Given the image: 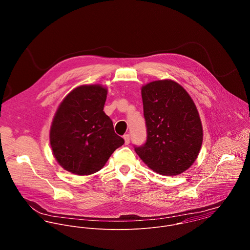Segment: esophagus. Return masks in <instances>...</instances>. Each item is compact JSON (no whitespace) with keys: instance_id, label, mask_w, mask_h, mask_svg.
Instances as JSON below:
<instances>
[{"instance_id":"obj_1","label":"esophagus","mask_w":250,"mask_h":250,"mask_svg":"<svg viewBox=\"0 0 250 250\" xmlns=\"http://www.w3.org/2000/svg\"><path fill=\"white\" fill-rule=\"evenodd\" d=\"M123 139H124V141H125V144H126V145H128V144L130 143V135H128V134L124 135V136H123Z\"/></svg>"}]
</instances>
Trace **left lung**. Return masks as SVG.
Here are the masks:
<instances>
[{
	"instance_id": "8db88e82",
	"label": "left lung",
	"mask_w": 250,
	"mask_h": 250,
	"mask_svg": "<svg viewBox=\"0 0 250 250\" xmlns=\"http://www.w3.org/2000/svg\"><path fill=\"white\" fill-rule=\"evenodd\" d=\"M146 143L136 153L153 171L167 176L183 173L196 160L203 141L198 110L178 83L160 80L142 87Z\"/></svg>"
}]
</instances>
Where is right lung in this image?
Returning a JSON list of instances; mask_svg holds the SVG:
<instances>
[{"label": "right lung", "instance_id": "1", "mask_svg": "<svg viewBox=\"0 0 250 250\" xmlns=\"http://www.w3.org/2000/svg\"><path fill=\"white\" fill-rule=\"evenodd\" d=\"M107 94L101 84L81 85L65 96L56 111L50 144L57 162L73 174L99 171L124 143L103 110Z\"/></svg>", "mask_w": 250, "mask_h": 250}]
</instances>
